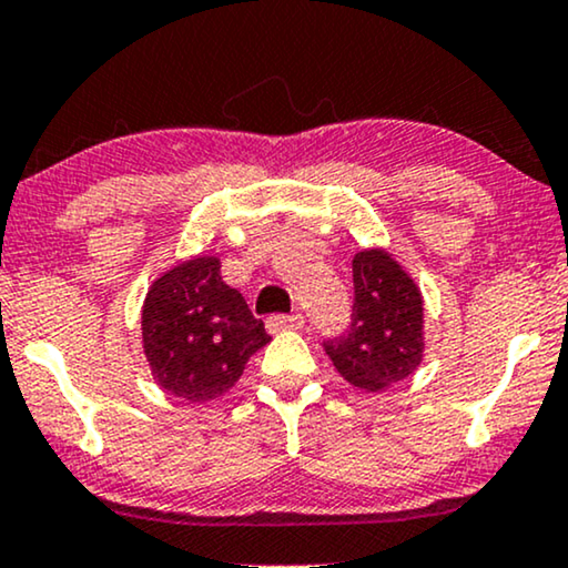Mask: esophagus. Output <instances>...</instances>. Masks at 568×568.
<instances>
[{"label":"esophagus","mask_w":568,"mask_h":568,"mask_svg":"<svg viewBox=\"0 0 568 568\" xmlns=\"http://www.w3.org/2000/svg\"><path fill=\"white\" fill-rule=\"evenodd\" d=\"M305 323V315L302 313H292V315H271L266 321L268 334H282V331H292V328H302Z\"/></svg>","instance_id":"34e87169"}]
</instances>
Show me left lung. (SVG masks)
I'll use <instances>...</instances> for the list:
<instances>
[{
	"label": "left lung",
	"instance_id": "left-lung-1",
	"mask_svg": "<svg viewBox=\"0 0 568 568\" xmlns=\"http://www.w3.org/2000/svg\"><path fill=\"white\" fill-rule=\"evenodd\" d=\"M352 282L355 305L349 328L323 342V349L344 381L365 392H381L409 378L423 363V294L383 247L355 255Z\"/></svg>",
	"mask_w": 568,
	"mask_h": 568
}]
</instances>
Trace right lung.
<instances>
[{
    "mask_svg": "<svg viewBox=\"0 0 568 568\" xmlns=\"http://www.w3.org/2000/svg\"><path fill=\"white\" fill-rule=\"evenodd\" d=\"M153 381L187 402H211L240 381L271 336L245 297L221 278L216 255H195L161 274L140 313Z\"/></svg>",
    "mask_w": 568,
    "mask_h": 568,
    "instance_id": "obj_1",
    "label": "right lung"
}]
</instances>
